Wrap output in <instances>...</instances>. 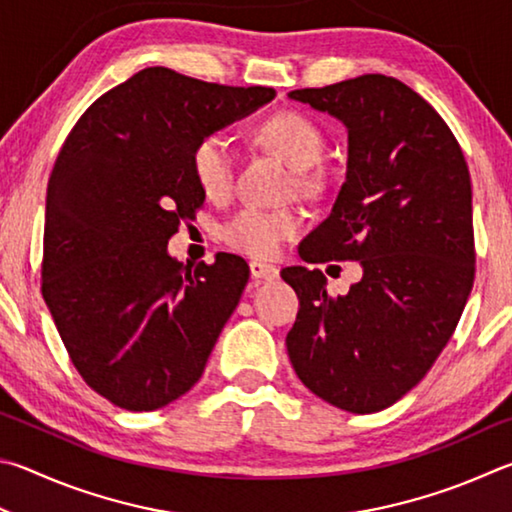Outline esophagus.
Listing matches in <instances>:
<instances>
[{"label":"esophagus","mask_w":512,"mask_h":512,"mask_svg":"<svg viewBox=\"0 0 512 512\" xmlns=\"http://www.w3.org/2000/svg\"><path fill=\"white\" fill-rule=\"evenodd\" d=\"M249 272L254 279H263V281H272L279 276V270H276L274 265L270 263H263V261H251L249 263Z\"/></svg>","instance_id":"1"}]
</instances>
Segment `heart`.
<instances>
[{"label": "heart", "mask_w": 512, "mask_h": 512, "mask_svg": "<svg viewBox=\"0 0 512 512\" xmlns=\"http://www.w3.org/2000/svg\"><path fill=\"white\" fill-rule=\"evenodd\" d=\"M256 139L276 152L297 170L303 188H315L321 177L315 170L324 155V134L319 125L299 112H276L256 130ZM191 168L197 186L211 200H222L233 188L236 157L229 141L220 134H206L191 152ZM301 231V218L294 211H270L261 206H245L224 224L222 236L229 247L242 254L270 258Z\"/></svg>", "instance_id": "obj_1"}]
</instances>
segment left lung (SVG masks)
I'll list each match as a JSON object with an SVG mask.
<instances>
[{
	"instance_id": "8db88e82",
	"label": "left lung",
	"mask_w": 512,
	"mask_h": 512,
	"mask_svg": "<svg viewBox=\"0 0 512 512\" xmlns=\"http://www.w3.org/2000/svg\"><path fill=\"white\" fill-rule=\"evenodd\" d=\"M292 101L346 125V182L299 245L306 263L357 261L360 283L330 297L321 270L285 267L299 297L285 337L299 380L351 414L387 409L450 342L474 283L472 184L432 105L400 80L366 74Z\"/></svg>"
}]
</instances>
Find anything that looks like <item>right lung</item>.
Masks as SVG:
<instances>
[{"mask_svg": "<svg viewBox=\"0 0 512 512\" xmlns=\"http://www.w3.org/2000/svg\"><path fill=\"white\" fill-rule=\"evenodd\" d=\"M274 96L148 67L69 132L47 186L42 297L78 373L112 405L166 407L202 378L249 267L220 251L193 270L168 240L206 197L195 143Z\"/></svg>", "mask_w": 512, "mask_h": 512, "instance_id": "right-lung-1", "label": "right lung"}]
</instances>
